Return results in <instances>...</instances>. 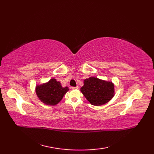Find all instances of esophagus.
I'll return each mask as SVG.
<instances>
[{"mask_svg":"<svg viewBox=\"0 0 154 154\" xmlns=\"http://www.w3.org/2000/svg\"><path fill=\"white\" fill-rule=\"evenodd\" d=\"M79 87H78V86H76V87H72V89H78Z\"/></svg>","mask_w":154,"mask_h":154,"instance_id":"1","label":"esophagus"}]
</instances>
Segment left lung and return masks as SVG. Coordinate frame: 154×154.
I'll use <instances>...</instances> for the list:
<instances>
[{
  "label": "left lung",
  "mask_w": 154,
  "mask_h": 154,
  "mask_svg": "<svg viewBox=\"0 0 154 154\" xmlns=\"http://www.w3.org/2000/svg\"><path fill=\"white\" fill-rule=\"evenodd\" d=\"M81 92L90 103L95 106L104 105L114 95V84L112 82L91 77L84 80Z\"/></svg>",
  "instance_id": "8db88e82"
}]
</instances>
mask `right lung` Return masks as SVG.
Returning a JSON list of instances; mask_svg holds the SVG:
<instances>
[{
    "mask_svg": "<svg viewBox=\"0 0 154 154\" xmlns=\"http://www.w3.org/2000/svg\"><path fill=\"white\" fill-rule=\"evenodd\" d=\"M69 91L67 87H62L56 79L36 87V93L41 101L46 105H55L62 100L64 94Z\"/></svg>",
    "mask_w": 154,
    "mask_h": 154,
    "instance_id": "right-lung-1",
    "label": "right lung"
}]
</instances>
